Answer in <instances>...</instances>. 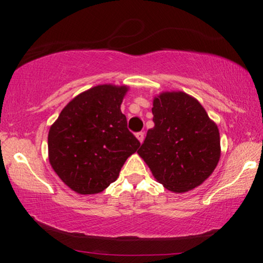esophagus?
Returning <instances> with one entry per match:
<instances>
[{"label": "esophagus", "instance_id": "esophagus-1", "mask_svg": "<svg viewBox=\"0 0 263 263\" xmlns=\"http://www.w3.org/2000/svg\"><path fill=\"white\" fill-rule=\"evenodd\" d=\"M136 138H138V140H139L140 142H142L143 139H145V133H143V132L136 133Z\"/></svg>", "mask_w": 263, "mask_h": 263}]
</instances>
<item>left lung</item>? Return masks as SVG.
I'll return each mask as SVG.
<instances>
[{"instance_id": "obj_1", "label": "left lung", "mask_w": 263, "mask_h": 263, "mask_svg": "<svg viewBox=\"0 0 263 263\" xmlns=\"http://www.w3.org/2000/svg\"><path fill=\"white\" fill-rule=\"evenodd\" d=\"M154 127L138 151L160 184L184 193L210 177L220 158L218 127L193 97L165 92L153 100Z\"/></svg>"}]
</instances>
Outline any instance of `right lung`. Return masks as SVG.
<instances>
[{
	"mask_svg": "<svg viewBox=\"0 0 263 263\" xmlns=\"http://www.w3.org/2000/svg\"><path fill=\"white\" fill-rule=\"evenodd\" d=\"M125 92V86H96L68 103L50 128V164L74 192H103L138 151L140 141L121 112Z\"/></svg>",
	"mask_w": 263,
	"mask_h": 263,
	"instance_id": "1",
	"label": "right lung"
}]
</instances>
